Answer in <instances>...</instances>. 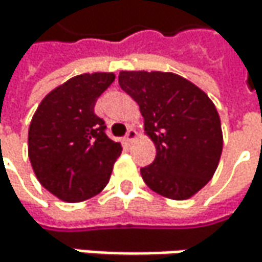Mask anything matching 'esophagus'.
Returning <instances> with one entry per match:
<instances>
[{"mask_svg":"<svg viewBox=\"0 0 262 262\" xmlns=\"http://www.w3.org/2000/svg\"><path fill=\"white\" fill-rule=\"evenodd\" d=\"M124 139H126V142H127V144L133 142V141L136 139V130L129 129V130H127V133H126V136H124Z\"/></svg>","mask_w":262,"mask_h":262,"instance_id":"obj_1","label":"esophagus"}]
</instances>
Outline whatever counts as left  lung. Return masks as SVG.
<instances>
[{"mask_svg":"<svg viewBox=\"0 0 262 262\" xmlns=\"http://www.w3.org/2000/svg\"><path fill=\"white\" fill-rule=\"evenodd\" d=\"M118 83L139 104L155 161L141 168L155 192L185 200L214 176L223 148L219 112L209 97L173 73L121 71Z\"/></svg>","mask_w":262,"mask_h":262,"instance_id":"8db88e82","label":"left lung"}]
</instances>
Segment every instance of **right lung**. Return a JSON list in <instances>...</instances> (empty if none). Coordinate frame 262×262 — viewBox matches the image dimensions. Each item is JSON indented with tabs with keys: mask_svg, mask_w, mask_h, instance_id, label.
I'll use <instances>...</instances> for the list:
<instances>
[{
	"mask_svg": "<svg viewBox=\"0 0 262 262\" xmlns=\"http://www.w3.org/2000/svg\"><path fill=\"white\" fill-rule=\"evenodd\" d=\"M115 80L112 73L76 76L37 106L28 129V158L40 185L63 202L98 194L111 179L121 144L106 135L95 115L97 98Z\"/></svg>",
	"mask_w": 262,
	"mask_h": 262,
	"instance_id": "right-lung-1",
	"label": "right lung"
}]
</instances>
